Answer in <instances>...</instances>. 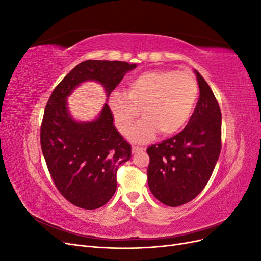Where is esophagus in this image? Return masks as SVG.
Instances as JSON below:
<instances>
[{"label": "esophagus", "instance_id": "esophagus-1", "mask_svg": "<svg viewBox=\"0 0 261 261\" xmlns=\"http://www.w3.org/2000/svg\"><path fill=\"white\" fill-rule=\"evenodd\" d=\"M144 150H145V148H143V147H138V146H133L132 147L133 153H138L140 151H144Z\"/></svg>", "mask_w": 261, "mask_h": 261}]
</instances>
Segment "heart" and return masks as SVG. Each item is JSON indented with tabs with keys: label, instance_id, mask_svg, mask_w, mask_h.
I'll list each match as a JSON object with an SVG mask.
<instances>
[{
	"label": "heart",
	"instance_id": "heart-1",
	"mask_svg": "<svg viewBox=\"0 0 261 261\" xmlns=\"http://www.w3.org/2000/svg\"><path fill=\"white\" fill-rule=\"evenodd\" d=\"M126 92L115 90L110 94V111L118 132L127 135L141 109L145 118L130 137L145 143L158 130L169 136L184 127L195 109L198 86L193 74L185 70L154 69L132 77Z\"/></svg>",
	"mask_w": 261,
	"mask_h": 261
}]
</instances>
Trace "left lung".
<instances>
[{
	"mask_svg": "<svg viewBox=\"0 0 261 261\" xmlns=\"http://www.w3.org/2000/svg\"><path fill=\"white\" fill-rule=\"evenodd\" d=\"M199 100L186 127L150 146L148 185L155 198L170 207L193 200L207 185L221 151V111L203 77L195 69Z\"/></svg>",
	"mask_w": 261,
	"mask_h": 261,
	"instance_id": "left-lung-1",
	"label": "left lung"
}]
</instances>
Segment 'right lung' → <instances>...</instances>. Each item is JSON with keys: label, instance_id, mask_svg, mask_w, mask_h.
<instances>
[{"label": "right lung", "instance_id": "add662e5", "mask_svg": "<svg viewBox=\"0 0 261 261\" xmlns=\"http://www.w3.org/2000/svg\"><path fill=\"white\" fill-rule=\"evenodd\" d=\"M136 66L122 61H84L55 87L45 106L42 153L55 186L76 207L97 209L112 198L118 165L130 159L132 148L116 130L107 103L94 121L77 122L69 114L67 97L88 81L100 83L109 97Z\"/></svg>", "mask_w": 261, "mask_h": 261}]
</instances>
